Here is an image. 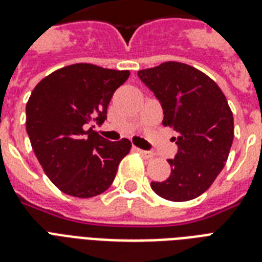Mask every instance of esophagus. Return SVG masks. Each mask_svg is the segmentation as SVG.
<instances>
[{
    "label": "esophagus",
    "instance_id": "obj_1",
    "mask_svg": "<svg viewBox=\"0 0 262 262\" xmlns=\"http://www.w3.org/2000/svg\"><path fill=\"white\" fill-rule=\"evenodd\" d=\"M136 151L139 152L140 155L143 156L144 159H152V158H154V154H151V152L144 151V149H139V148H136Z\"/></svg>",
    "mask_w": 262,
    "mask_h": 262
}]
</instances>
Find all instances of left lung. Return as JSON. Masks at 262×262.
<instances>
[{
  "label": "left lung",
  "mask_w": 262,
  "mask_h": 262,
  "mask_svg": "<svg viewBox=\"0 0 262 262\" xmlns=\"http://www.w3.org/2000/svg\"><path fill=\"white\" fill-rule=\"evenodd\" d=\"M163 108V125L177 132L178 147L168 159L171 174L152 182V190L170 201H187L211 186L227 162L234 139V118L217 84L181 62H164L137 72Z\"/></svg>",
  "instance_id": "left-lung-1"
}]
</instances>
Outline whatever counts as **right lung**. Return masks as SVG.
I'll list each match as a JSON object with an SVG mask.
<instances>
[{"mask_svg":"<svg viewBox=\"0 0 262 262\" xmlns=\"http://www.w3.org/2000/svg\"><path fill=\"white\" fill-rule=\"evenodd\" d=\"M127 77V71L75 63L53 72L32 91L27 133L45 174L63 193L88 199L114 181L130 141H108L87 126L106 121L107 106Z\"/></svg>","mask_w":262,"mask_h":262,"instance_id":"obj_1","label":"right lung"}]
</instances>
